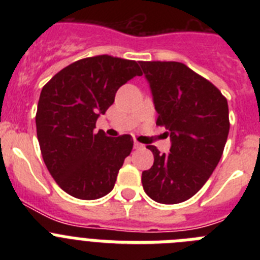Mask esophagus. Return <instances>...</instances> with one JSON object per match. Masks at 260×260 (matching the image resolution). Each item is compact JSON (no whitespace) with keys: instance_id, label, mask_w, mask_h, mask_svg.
Wrapping results in <instances>:
<instances>
[{"instance_id":"34e87169","label":"esophagus","mask_w":260,"mask_h":260,"mask_svg":"<svg viewBox=\"0 0 260 260\" xmlns=\"http://www.w3.org/2000/svg\"><path fill=\"white\" fill-rule=\"evenodd\" d=\"M143 144H142V143H139V142H137V141H135L134 142V148H135V150H141V148H143Z\"/></svg>"}]
</instances>
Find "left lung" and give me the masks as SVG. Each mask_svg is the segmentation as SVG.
<instances>
[{"label":"left lung","mask_w":260,"mask_h":260,"mask_svg":"<svg viewBox=\"0 0 260 260\" xmlns=\"http://www.w3.org/2000/svg\"><path fill=\"white\" fill-rule=\"evenodd\" d=\"M150 84L156 123L171 137L169 153H153V165L142 173L146 194L162 204L190 199L219 164L229 134L226 99L211 82L181 62H141Z\"/></svg>","instance_id":"1"}]
</instances>
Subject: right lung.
Returning <instances> with one entry per match:
<instances>
[{"instance_id":"1","label":"right lung","mask_w":260,"mask_h":260,"mask_svg":"<svg viewBox=\"0 0 260 260\" xmlns=\"http://www.w3.org/2000/svg\"><path fill=\"white\" fill-rule=\"evenodd\" d=\"M142 75L135 61L96 56L66 66L43 87L36 130L44 162L69 195L93 201L113 190L119 168L133 150V138L95 132L96 121L116 92Z\"/></svg>"}]
</instances>
